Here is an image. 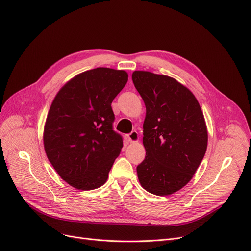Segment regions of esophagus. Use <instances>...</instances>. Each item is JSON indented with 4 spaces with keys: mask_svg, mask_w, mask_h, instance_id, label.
<instances>
[{
    "mask_svg": "<svg viewBox=\"0 0 251 251\" xmlns=\"http://www.w3.org/2000/svg\"><path fill=\"white\" fill-rule=\"evenodd\" d=\"M128 139H129V142H131V143L138 142L139 141L138 133L136 131H132L130 134H128Z\"/></svg>",
    "mask_w": 251,
    "mask_h": 251,
    "instance_id": "obj_1",
    "label": "esophagus"
}]
</instances>
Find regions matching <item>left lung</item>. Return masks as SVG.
<instances>
[{
	"label": "left lung",
	"mask_w": 251,
	"mask_h": 251,
	"mask_svg": "<svg viewBox=\"0 0 251 251\" xmlns=\"http://www.w3.org/2000/svg\"><path fill=\"white\" fill-rule=\"evenodd\" d=\"M132 80L146 108L144 160L137 166L141 187L170 196L193 178L204 158L208 130L194 94L174 77L135 71Z\"/></svg>",
	"instance_id": "8db88e82"
}]
</instances>
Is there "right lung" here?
<instances>
[{"mask_svg": "<svg viewBox=\"0 0 251 251\" xmlns=\"http://www.w3.org/2000/svg\"><path fill=\"white\" fill-rule=\"evenodd\" d=\"M127 80L125 71L83 72L65 83L50 106L43 130L45 153L59 176L77 190L102 187L121 152L111 104Z\"/></svg>", "mask_w": 251, "mask_h": 251, "instance_id": "right-lung-1", "label": "right lung"}]
</instances>
